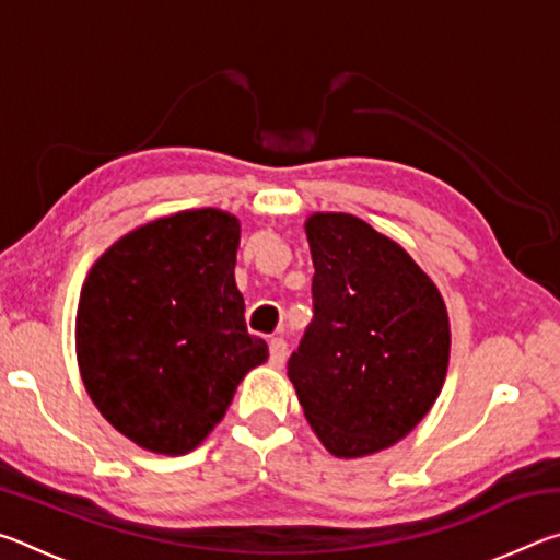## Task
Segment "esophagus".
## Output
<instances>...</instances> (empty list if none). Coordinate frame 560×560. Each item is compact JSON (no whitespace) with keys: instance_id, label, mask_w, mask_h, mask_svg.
Segmentation results:
<instances>
[{"instance_id":"1","label":"esophagus","mask_w":560,"mask_h":560,"mask_svg":"<svg viewBox=\"0 0 560 560\" xmlns=\"http://www.w3.org/2000/svg\"><path fill=\"white\" fill-rule=\"evenodd\" d=\"M283 360H287V340H283V338H271L269 340V363L273 368H281Z\"/></svg>"}]
</instances>
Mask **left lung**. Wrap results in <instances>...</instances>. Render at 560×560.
<instances>
[{
  "label": "left lung",
  "instance_id": "obj_1",
  "mask_svg": "<svg viewBox=\"0 0 560 560\" xmlns=\"http://www.w3.org/2000/svg\"><path fill=\"white\" fill-rule=\"evenodd\" d=\"M314 320L289 358L303 415L336 457H365L412 432L450 363L442 293L400 244L343 212L306 220Z\"/></svg>",
  "mask_w": 560,
  "mask_h": 560
}]
</instances>
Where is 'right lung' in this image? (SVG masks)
Returning <instances> with one entry per match:
<instances>
[{
    "label": "right lung",
    "mask_w": 560,
    "mask_h": 560,
    "mask_svg": "<svg viewBox=\"0 0 560 560\" xmlns=\"http://www.w3.org/2000/svg\"><path fill=\"white\" fill-rule=\"evenodd\" d=\"M240 220L187 210L148 222L93 264L75 314V358L98 412L138 447L192 452L236 385L269 358L234 281Z\"/></svg>",
    "instance_id": "add662e5"
}]
</instances>
